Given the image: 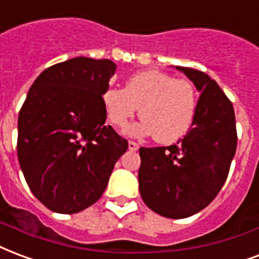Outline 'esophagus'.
<instances>
[{
  "instance_id": "esophagus-1",
  "label": "esophagus",
  "mask_w": 259,
  "mask_h": 259,
  "mask_svg": "<svg viewBox=\"0 0 259 259\" xmlns=\"http://www.w3.org/2000/svg\"><path fill=\"white\" fill-rule=\"evenodd\" d=\"M129 149L130 151H137L139 149V144L136 141H129Z\"/></svg>"
}]
</instances>
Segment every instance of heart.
Wrapping results in <instances>:
<instances>
[{"instance_id": "heart-1", "label": "heart", "mask_w": 259, "mask_h": 259, "mask_svg": "<svg viewBox=\"0 0 259 259\" xmlns=\"http://www.w3.org/2000/svg\"><path fill=\"white\" fill-rule=\"evenodd\" d=\"M108 120L124 132L140 108L144 118L132 129L135 135H152L159 143H174L188 133L196 115L192 82L158 70L132 75L126 88H108L103 93Z\"/></svg>"}]
</instances>
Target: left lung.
Wrapping results in <instances>:
<instances>
[{"mask_svg": "<svg viewBox=\"0 0 259 259\" xmlns=\"http://www.w3.org/2000/svg\"><path fill=\"white\" fill-rule=\"evenodd\" d=\"M200 92L196 115L184 139L170 147L140 148V193L152 211L187 218L214 200L225 184L237 144L231 100L202 71L177 67Z\"/></svg>", "mask_w": 259, "mask_h": 259, "instance_id": "1", "label": "left lung"}]
</instances>
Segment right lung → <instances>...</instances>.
<instances>
[{
  "label": "right lung",
  "instance_id": "1",
  "mask_svg": "<svg viewBox=\"0 0 259 259\" xmlns=\"http://www.w3.org/2000/svg\"><path fill=\"white\" fill-rule=\"evenodd\" d=\"M116 66L74 57L48 67L30 88L17 120V158L34 196L60 214L101 198L129 147L111 126L103 93Z\"/></svg>",
  "mask_w": 259,
  "mask_h": 259
}]
</instances>
